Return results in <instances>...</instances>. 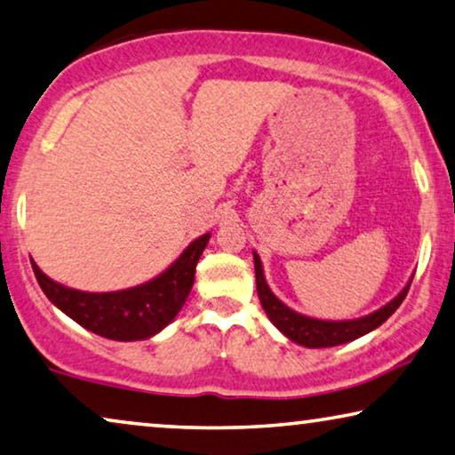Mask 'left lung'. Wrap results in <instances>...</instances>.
<instances>
[{"instance_id": "1", "label": "left lung", "mask_w": 455, "mask_h": 455, "mask_svg": "<svg viewBox=\"0 0 455 455\" xmlns=\"http://www.w3.org/2000/svg\"><path fill=\"white\" fill-rule=\"evenodd\" d=\"M253 261H255V280H257V296H259L261 307L266 310V315L271 323L275 324V329L282 335H286L290 341H294L302 347L310 349H321V347H335V345H343L354 341L363 335H368L370 331L378 329L379 324L388 321V316L401 307L406 292H409V283L398 292V296L392 298L388 304H384L382 308L374 310V313L359 316V318H347V321H323V318H313L307 315L296 313L283 304L277 298L271 288L267 286L266 274H263V266L259 255L253 251Z\"/></svg>"}]
</instances>
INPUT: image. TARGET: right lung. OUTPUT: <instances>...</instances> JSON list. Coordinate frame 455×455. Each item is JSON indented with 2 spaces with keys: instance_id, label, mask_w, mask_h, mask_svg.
Instances as JSON below:
<instances>
[{
  "instance_id": "1",
  "label": "right lung",
  "mask_w": 455,
  "mask_h": 455,
  "mask_svg": "<svg viewBox=\"0 0 455 455\" xmlns=\"http://www.w3.org/2000/svg\"><path fill=\"white\" fill-rule=\"evenodd\" d=\"M208 241L210 233L198 236L157 277L118 292H81L51 280L34 261L32 269L46 298L84 329L114 341H142L178 316L192 292L196 266Z\"/></svg>"
}]
</instances>
